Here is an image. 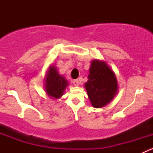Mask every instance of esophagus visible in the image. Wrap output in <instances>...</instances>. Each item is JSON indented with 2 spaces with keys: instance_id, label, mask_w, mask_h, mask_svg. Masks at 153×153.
<instances>
[{
  "instance_id": "34e87169",
  "label": "esophagus",
  "mask_w": 153,
  "mask_h": 153,
  "mask_svg": "<svg viewBox=\"0 0 153 153\" xmlns=\"http://www.w3.org/2000/svg\"><path fill=\"white\" fill-rule=\"evenodd\" d=\"M72 84H73L75 86H78V85H79V81H78V80H77V79L73 80V81H72Z\"/></svg>"
}]
</instances>
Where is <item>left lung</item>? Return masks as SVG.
<instances>
[{
    "mask_svg": "<svg viewBox=\"0 0 153 153\" xmlns=\"http://www.w3.org/2000/svg\"><path fill=\"white\" fill-rule=\"evenodd\" d=\"M85 87L91 104L95 108L106 105L118 90L114 72L105 62L97 60L91 64Z\"/></svg>",
    "mask_w": 153,
    "mask_h": 153,
    "instance_id": "8db88e82",
    "label": "left lung"
}]
</instances>
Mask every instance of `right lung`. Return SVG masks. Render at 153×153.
<instances>
[{"label": "right lung", "instance_id": "add662e5", "mask_svg": "<svg viewBox=\"0 0 153 153\" xmlns=\"http://www.w3.org/2000/svg\"><path fill=\"white\" fill-rule=\"evenodd\" d=\"M67 85V80L58 74L56 68L52 66L46 79V91L48 95L54 98H60Z\"/></svg>", "mask_w": 153, "mask_h": 153}]
</instances>
